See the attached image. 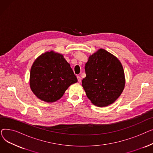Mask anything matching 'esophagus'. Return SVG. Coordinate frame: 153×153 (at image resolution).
Here are the masks:
<instances>
[{
    "instance_id": "esophagus-1",
    "label": "esophagus",
    "mask_w": 153,
    "mask_h": 153,
    "mask_svg": "<svg viewBox=\"0 0 153 153\" xmlns=\"http://www.w3.org/2000/svg\"><path fill=\"white\" fill-rule=\"evenodd\" d=\"M77 80H78V82H81V77H80L79 76H77Z\"/></svg>"
}]
</instances>
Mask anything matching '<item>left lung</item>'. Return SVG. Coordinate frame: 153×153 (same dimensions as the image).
Instances as JSON below:
<instances>
[{
  "mask_svg": "<svg viewBox=\"0 0 153 153\" xmlns=\"http://www.w3.org/2000/svg\"><path fill=\"white\" fill-rule=\"evenodd\" d=\"M85 71L82 87L95 105H110L122 93L125 84L123 68L115 56L106 50L100 49L90 56Z\"/></svg>",
  "mask_w": 153,
  "mask_h": 153,
  "instance_id": "obj_1",
  "label": "left lung"
}]
</instances>
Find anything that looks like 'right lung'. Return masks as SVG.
<instances>
[{"instance_id":"add662e5","label":"right lung","mask_w":153,"mask_h":153,"mask_svg":"<svg viewBox=\"0 0 153 153\" xmlns=\"http://www.w3.org/2000/svg\"><path fill=\"white\" fill-rule=\"evenodd\" d=\"M77 79L63 56L53 51L40 55L30 71V85L36 97L46 102L59 100Z\"/></svg>"}]
</instances>
